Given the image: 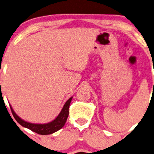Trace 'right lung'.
Wrapping results in <instances>:
<instances>
[{
  "mask_svg": "<svg viewBox=\"0 0 154 154\" xmlns=\"http://www.w3.org/2000/svg\"><path fill=\"white\" fill-rule=\"evenodd\" d=\"M72 98L73 97H70L67 101L65 103L61 112H60V114L57 116V118L45 124H35L28 122L27 121H24V119H21L15 112V111H14V109H12V107L10 104V106L11 108V111H12V113L15 119L22 127H26V128L29 129V130H32V131L35 132V133H38V134L49 135L60 130L65 125L68 117V113H69V110L68 109H69L70 103H71Z\"/></svg>",
  "mask_w": 154,
  "mask_h": 154,
  "instance_id": "right-lung-1",
  "label": "right lung"
}]
</instances>
